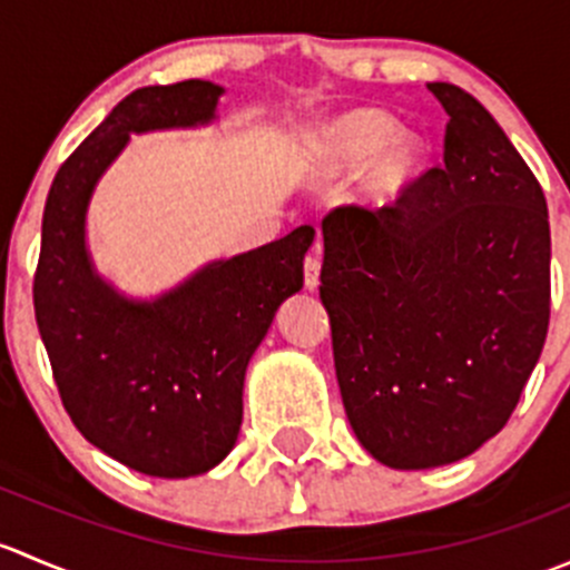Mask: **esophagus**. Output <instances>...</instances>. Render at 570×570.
Returning <instances> with one entry per match:
<instances>
[{
    "mask_svg": "<svg viewBox=\"0 0 570 570\" xmlns=\"http://www.w3.org/2000/svg\"><path fill=\"white\" fill-rule=\"evenodd\" d=\"M320 267H322V262H320V243H317L314 245V250L306 256V262H303V273H306V289H317Z\"/></svg>",
    "mask_w": 570,
    "mask_h": 570,
    "instance_id": "34e87169",
    "label": "esophagus"
}]
</instances>
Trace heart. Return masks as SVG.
Masks as SVG:
<instances>
[{
    "label": "heart",
    "instance_id": "obj_1",
    "mask_svg": "<svg viewBox=\"0 0 570 570\" xmlns=\"http://www.w3.org/2000/svg\"><path fill=\"white\" fill-rule=\"evenodd\" d=\"M428 159L424 137L400 131L396 118L383 109L355 107L314 129L303 170L314 184H336L361 170L355 200L361 209L383 215L411 198Z\"/></svg>",
    "mask_w": 570,
    "mask_h": 570
}]
</instances>
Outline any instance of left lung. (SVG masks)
Returning <instances> with one entry per match:
<instances>
[{
	"mask_svg": "<svg viewBox=\"0 0 570 570\" xmlns=\"http://www.w3.org/2000/svg\"><path fill=\"white\" fill-rule=\"evenodd\" d=\"M450 115L444 168L394 212L322 220L320 297L344 413L392 469L469 458L508 424L549 331L543 189L480 101L430 82Z\"/></svg>",
	"mask_w": 570,
	"mask_h": 570,
	"instance_id": "left-lung-1",
	"label": "left lung"
}]
</instances>
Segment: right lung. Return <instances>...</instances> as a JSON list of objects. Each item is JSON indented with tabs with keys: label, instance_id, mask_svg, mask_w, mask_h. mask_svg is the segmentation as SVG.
<instances>
[{
	"label": "right lung",
	"instance_id": "right-lung-1",
	"mask_svg": "<svg viewBox=\"0 0 570 570\" xmlns=\"http://www.w3.org/2000/svg\"><path fill=\"white\" fill-rule=\"evenodd\" d=\"M223 96L209 79L126 96L57 170L40 228L32 295L62 405L105 455L165 480L206 474L237 444L245 372L281 303L303 289L314 228L135 297L96 267L88 209L131 135L217 124Z\"/></svg>",
	"mask_w": 570,
	"mask_h": 570
}]
</instances>
